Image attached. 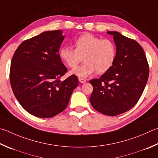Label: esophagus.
Masks as SVG:
<instances>
[{"instance_id":"esophagus-1","label":"esophagus","mask_w":158,"mask_h":158,"mask_svg":"<svg viewBox=\"0 0 158 158\" xmlns=\"http://www.w3.org/2000/svg\"><path fill=\"white\" fill-rule=\"evenodd\" d=\"M79 81L81 83V84H84V83L86 82V80L83 78H79Z\"/></svg>"}]
</instances>
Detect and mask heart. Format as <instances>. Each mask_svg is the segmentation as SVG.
I'll return each mask as SVG.
<instances>
[{
    "label": "heart",
    "mask_w": 158,
    "mask_h": 158,
    "mask_svg": "<svg viewBox=\"0 0 158 158\" xmlns=\"http://www.w3.org/2000/svg\"><path fill=\"white\" fill-rule=\"evenodd\" d=\"M74 45V49L71 47L61 48L59 56L71 68H76L83 57L84 64L70 72L71 74L79 78H85L95 71L98 74L106 73L115 61V44L108 39H101L93 34L85 33L77 37Z\"/></svg>",
    "instance_id": "heart-1"
}]
</instances>
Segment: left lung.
<instances>
[{
	"label": "left lung",
	"mask_w": 158,
	"mask_h": 158,
	"mask_svg": "<svg viewBox=\"0 0 158 158\" xmlns=\"http://www.w3.org/2000/svg\"><path fill=\"white\" fill-rule=\"evenodd\" d=\"M117 55L113 66L99 79L90 80L93 91L90 97L92 106L109 116L130 110L138 102L147 84L149 68L144 51L135 40L114 31Z\"/></svg>",
	"instance_id": "1"
}]
</instances>
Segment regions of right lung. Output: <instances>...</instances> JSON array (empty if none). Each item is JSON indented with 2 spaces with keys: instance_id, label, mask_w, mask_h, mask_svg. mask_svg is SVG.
Segmentation results:
<instances>
[{
  "instance_id": "right-lung-1",
  "label": "right lung",
  "mask_w": 158,
  "mask_h": 158,
  "mask_svg": "<svg viewBox=\"0 0 158 158\" xmlns=\"http://www.w3.org/2000/svg\"><path fill=\"white\" fill-rule=\"evenodd\" d=\"M65 36L62 31H46L21 43L11 61L10 80L13 93L27 113L50 118L66 108L78 85L76 75L60 78L68 69L59 50Z\"/></svg>"
}]
</instances>
